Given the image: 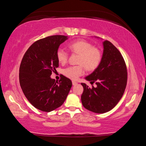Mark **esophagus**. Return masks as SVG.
Here are the masks:
<instances>
[{"mask_svg":"<svg viewBox=\"0 0 146 146\" xmlns=\"http://www.w3.org/2000/svg\"><path fill=\"white\" fill-rule=\"evenodd\" d=\"M72 84H73V86H75V85L77 84V82H75V81H73V82H72Z\"/></svg>","mask_w":146,"mask_h":146,"instance_id":"obj_1","label":"esophagus"}]
</instances>
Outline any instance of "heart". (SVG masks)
Wrapping results in <instances>:
<instances>
[{"label": "heart", "instance_id": "1", "mask_svg": "<svg viewBox=\"0 0 146 146\" xmlns=\"http://www.w3.org/2000/svg\"><path fill=\"white\" fill-rule=\"evenodd\" d=\"M68 48L71 52L79 54V65L70 66L64 70V75L71 80H76L82 75L84 73L85 67L88 71H93L100 65L102 58V52L90 42L76 40L69 44ZM56 58L60 64H65L68 61V53L64 49L59 48L56 51Z\"/></svg>", "mask_w": 146, "mask_h": 146}]
</instances>
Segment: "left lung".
Listing matches in <instances>:
<instances>
[{
  "label": "left lung",
  "instance_id": "obj_1",
  "mask_svg": "<svg viewBox=\"0 0 146 146\" xmlns=\"http://www.w3.org/2000/svg\"><path fill=\"white\" fill-rule=\"evenodd\" d=\"M104 51L100 65L85 78L97 87L81 83L84 91L82 105L89 111L104 113L111 110L121 99L127 84V68L118 49L108 40L103 42Z\"/></svg>",
  "mask_w": 146,
  "mask_h": 146
}]
</instances>
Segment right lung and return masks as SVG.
<instances>
[{"label": "right lung", "mask_w": 146, "mask_h": 146, "mask_svg": "<svg viewBox=\"0 0 146 146\" xmlns=\"http://www.w3.org/2000/svg\"><path fill=\"white\" fill-rule=\"evenodd\" d=\"M67 36L53 35L35 42L24 54L19 69V82L27 99L38 110L50 112L63 104L72 86L62 75L50 76L58 67L56 51Z\"/></svg>", "instance_id": "obj_1"}]
</instances>
